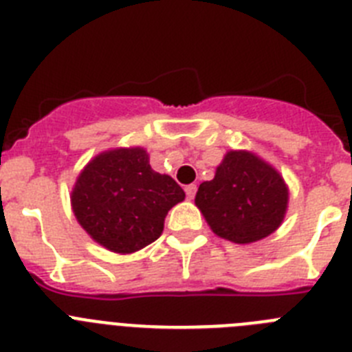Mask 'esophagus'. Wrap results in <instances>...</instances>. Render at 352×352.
<instances>
[{
    "instance_id": "1",
    "label": "esophagus",
    "mask_w": 352,
    "mask_h": 352,
    "mask_svg": "<svg viewBox=\"0 0 352 352\" xmlns=\"http://www.w3.org/2000/svg\"><path fill=\"white\" fill-rule=\"evenodd\" d=\"M195 192H197V185H194V183H192V185L185 186V194H186V197H188V199H194Z\"/></svg>"
}]
</instances>
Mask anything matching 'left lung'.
Returning a JSON list of instances; mask_svg holds the SVG:
<instances>
[{
	"label": "left lung",
	"mask_w": 352,
	"mask_h": 352,
	"mask_svg": "<svg viewBox=\"0 0 352 352\" xmlns=\"http://www.w3.org/2000/svg\"><path fill=\"white\" fill-rule=\"evenodd\" d=\"M284 178L250 151H229L214 178L199 185L195 204L217 236L254 243L278 229L287 210Z\"/></svg>",
	"instance_id": "1"
}]
</instances>
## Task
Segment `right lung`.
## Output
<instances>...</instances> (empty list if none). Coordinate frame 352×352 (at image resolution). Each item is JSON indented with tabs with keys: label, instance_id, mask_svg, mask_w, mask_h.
I'll list each match as a JSON object with an SVG mask.
<instances>
[{
	"label": "right lung",
	"instance_id": "1",
	"mask_svg": "<svg viewBox=\"0 0 352 352\" xmlns=\"http://www.w3.org/2000/svg\"><path fill=\"white\" fill-rule=\"evenodd\" d=\"M185 199L182 186L155 173L142 148L111 149L93 158L72 190L77 222L96 243L132 254L164 231L167 211Z\"/></svg>",
	"mask_w": 352,
	"mask_h": 352
}]
</instances>
